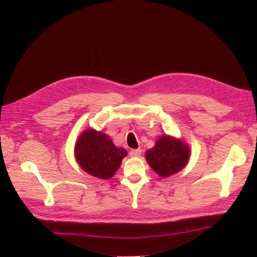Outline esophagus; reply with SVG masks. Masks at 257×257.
I'll return each instance as SVG.
<instances>
[{
	"label": "esophagus",
	"mask_w": 257,
	"mask_h": 257,
	"mask_svg": "<svg viewBox=\"0 0 257 257\" xmlns=\"http://www.w3.org/2000/svg\"><path fill=\"white\" fill-rule=\"evenodd\" d=\"M141 154H142V149H133V150L130 151L131 157H134V158L139 157Z\"/></svg>",
	"instance_id": "obj_1"
}]
</instances>
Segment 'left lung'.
<instances>
[{
    "instance_id": "1",
    "label": "left lung",
    "mask_w": 257,
    "mask_h": 257,
    "mask_svg": "<svg viewBox=\"0 0 257 257\" xmlns=\"http://www.w3.org/2000/svg\"><path fill=\"white\" fill-rule=\"evenodd\" d=\"M190 147L180 139L168 135L160 137L154 147L146 152L149 166L160 177L172 176L188 164Z\"/></svg>"
}]
</instances>
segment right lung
I'll return each mask as SVG.
<instances>
[{"instance_id":"obj_1","label":"right lung","mask_w":257,"mask_h":257,"mask_svg":"<svg viewBox=\"0 0 257 257\" xmlns=\"http://www.w3.org/2000/svg\"><path fill=\"white\" fill-rule=\"evenodd\" d=\"M126 154V150L113 145L109 136L95 130H85L75 145V157L80 167L104 180L115 174Z\"/></svg>"}]
</instances>
